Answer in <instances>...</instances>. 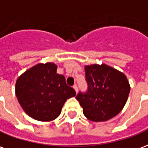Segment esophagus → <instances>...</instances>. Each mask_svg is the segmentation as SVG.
I'll list each match as a JSON object with an SVG mask.
<instances>
[{
	"mask_svg": "<svg viewBox=\"0 0 148 148\" xmlns=\"http://www.w3.org/2000/svg\"><path fill=\"white\" fill-rule=\"evenodd\" d=\"M73 88L75 89V92L77 93V92H78V87H77V85H76V84H74V85H73Z\"/></svg>",
	"mask_w": 148,
	"mask_h": 148,
	"instance_id": "34e87169",
	"label": "esophagus"
}]
</instances>
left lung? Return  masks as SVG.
Wrapping results in <instances>:
<instances>
[{
	"mask_svg": "<svg viewBox=\"0 0 148 148\" xmlns=\"http://www.w3.org/2000/svg\"><path fill=\"white\" fill-rule=\"evenodd\" d=\"M87 92L76 99L83 113L92 121H106L115 117L125 105L130 85L125 74L105 64L85 66Z\"/></svg>",
	"mask_w": 148,
	"mask_h": 148,
	"instance_id": "left-lung-1",
	"label": "left lung"
}]
</instances>
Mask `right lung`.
<instances>
[{
    "label": "right lung",
    "mask_w": 148,
    "mask_h": 148,
    "mask_svg": "<svg viewBox=\"0 0 148 148\" xmlns=\"http://www.w3.org/2000/svg\"><path fill=\"white\" fill-rule=\"evenodd\" d=\"M53 63L38 64L17 79L16 95L30 117L40 121H49L60 115L64 102L75 95L66 84L65 77L57 73Z\"/></svg>",
    "instance_id": "1"
}]
</instances>
